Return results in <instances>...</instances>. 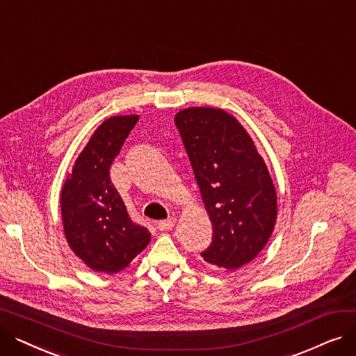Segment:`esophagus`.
<instances>
[{
    "mask_svg": "<svg viewBox=\"0 0 356 356\" xmlns=\"http://www.w3.org/2000/svg\"><path fill=\"white\" fill-rule=\"evenodd\" d=\"M175 223H176V218L170 216V218H167V219H164V220H160V222L157 223V228H159L160 231H168V229H172V228L175 227Z\"/></svg>",
    "mask_w": 356,
    "mask_h": 356,
    "instance_id": "obj_1",
    "label": "esophagus"
}]
</instances>
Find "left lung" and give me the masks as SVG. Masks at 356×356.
Here are the masks:
<instances>
[{
	"instance_id": "obj_1",
	"label": "left lung",
	"mask_w": 356,
	"mask_h": 356,
	"mask_svg": "<svg viewBox=\"0 0 356 356\" xmlns=\"http://www.w3.org/2000/svg\"><path fill=\"white\" fill-rule=\"evenodd\" d=\"M175 124L213 227L200 255L227 270L248 264L266 247L277 219L275 188L263 157L244 127L222 109H183Z\"/></svg>"
}]
</instances>
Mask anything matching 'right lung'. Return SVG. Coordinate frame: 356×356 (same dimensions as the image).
I'll list each match as a JSON object with an SVG mask.
<instances>
[{
  "mask_svg": "<svg viewBox=\"0 0 356 356\" xmlns=\"http://www.w3.org/2000/svg\"><path fill=\"white\" fill-rule=\"evenodd\" d=\"M137 121L138 115L104 121L74 161L62 189L67 244L89 268L99 273L124 270L152 238L145 227L131 220L109 177V167Z\"/></svg>",
  "mask_w": 356,
  "mask_h": 356,
  "instance_id": "obj_1",
  "label": "right lung"
}]
</instances>
